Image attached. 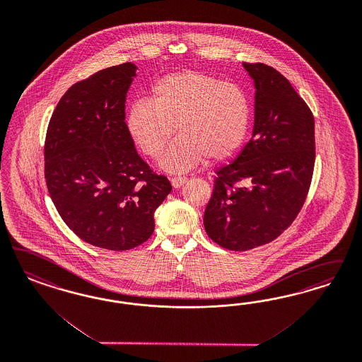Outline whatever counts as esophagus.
Instances as JSON below:
<instances>
[{
    "label": "esophagus",
    "instance_id": "esophagus-1",
    "mask_svg": "<svg viewBox=\"0 0 362 362\" xmlns=\"http://www.w3.org/2000/svg\"><path fill=\"white\" fill-rule=\"evenodd\" d=\"M186 182H187V177H185V176H175L171 179V183H173V187L174 188L182 187Z\"/></svg>",
    "mask_w": 362,
    "mask_h": 362
}]
</instances>
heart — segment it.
Returning <instances> with one entry per match:
<instances>
[{"mask_svg":"<svg viewBox=\"0 0 362 362\" xmlns=\"http://www.w3.org/2000/svg\"><path fill=\"white\" fill-rule=\"evenodd\" d=\"M251 123V103L243 88L198 71L163 76L148 100H135L125 116L132 141L152 159L159 158L170 137L180 135L164 153L160 165L185 173L209 156L228 159L245 143Z\"/></svg>","mask_w":362,"mask_h":362,"instance_id":"1","label":"heart"}]
</instances>
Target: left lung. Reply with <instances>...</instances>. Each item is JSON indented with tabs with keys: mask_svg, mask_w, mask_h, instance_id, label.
Listing matches in <instances>:
<instances>
[{
	"mask_svg": "<svg viewBox=\"0 0 362 362\" xmlns=\"http://www.w3.org/2000/svg\"><path fill=\"white\" fill-rule=\"evenodd\" d=\"M255 88L252 135L231 164L216 171L203 223L215 243L246 251L269 243L302 209L314 168V119L285 76L243 63Z\"/></svg>",
	"mask_w": 362,
	"mask_h": 362,
	"instance_id": "left-lung-1",
	"label": "left lung"
}]
</instances>
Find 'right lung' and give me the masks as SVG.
Listing matches in <instances>:
<instances>
[{
  "label": "right lung",
  "mask_w": 362,
  "mask_h": 362,
  "mask_svg": "<svg viewBox=\"0 0 362 362\" xmlns=\"http://www.w3.org/2000/svg\"><path fill=\"white\" fill-rule=\"evenodd\" d=\"M135 64L110 66L69 88L50 117L45 179L66 226L100 249H134L152 235L155 210L171 192L125 128Z\"/></svg>",
  "instance_id": "1"
}]
</instances>
